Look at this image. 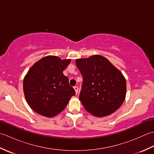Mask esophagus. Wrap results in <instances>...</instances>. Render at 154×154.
Instances as JSON below:
<instances>
[{
    "mask_svg": "<svg viewBox=\"0 0 154 154\" xmlns=\"http://www.w3.org/2000/svg\"><path fill=\"white\" fill-rule=\"evenodd\" d=\"M73 88H74V89H75V93L77 94L78 91H79V87H78L77 86H75Z\"/></svg>",
    "mask_w": 154,
    "mask_h": 154,
    "instance_id": "obj_1",
    "label": "esophagus"
}]
</instances>
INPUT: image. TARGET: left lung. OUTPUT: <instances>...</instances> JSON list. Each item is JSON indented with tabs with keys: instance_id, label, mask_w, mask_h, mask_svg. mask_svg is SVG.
Wrapping results in <instances>:
<instances>
[{
	"instance_id": "obj_1",
	"label": "left lung",
	"mask_w": 154,
	"mask_h": 154,
	"mask_svg": "<svg viewBox=\"0 0 154 154\" xmlns=\"http://www.w3.org/2000/svg\"><path fill=\"white\" fill-rule=\"evenodd\" d=\"M83 76L79 99L85 109L97 117L108 116L122 105L126 83L120 71L101 55L75 61Z\"/></svg>"
}]
</instances>
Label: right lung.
I'll use <instances>...</instances> for the list:
<instances>
[{"mask_svg":"<svg viewBox=\"0 0 154 154\" xmlns=\"http://www.w3.org/2000/svg\"><path fill=\"white\" fill-rule=\"evenodd\" d=\"M71 60L49 55L37 61L26 75L23 83L28 105L35 112L53 117L63 110L75 91L63 71Z\"/></svg>","mask_w":154,"mask_h":154,"instance_id":"right-lung-1","label":"right lung"}]
</instances>
